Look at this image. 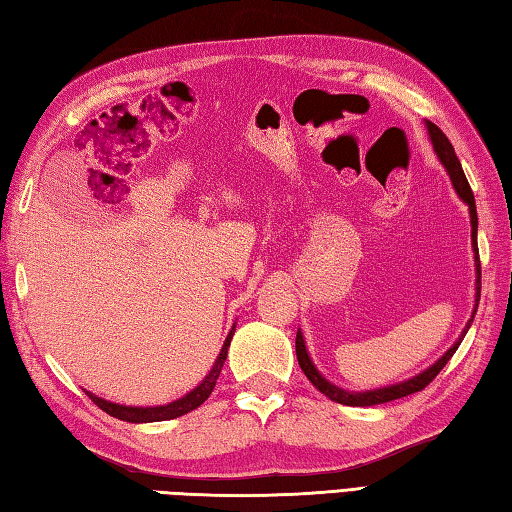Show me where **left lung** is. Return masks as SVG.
Listing matches in <instances>:
<instances>
[{
  "instance_id": "1",
  "label": "left lung",
  "mask_w": 512,
  "mask_h": 512,
  "mask_svg": "<svg viewBox=\"0 0 512 512\" xmlns=\"http://www.w3.org/2000/svg\"><path fill=\"white\" fill-rule=\"evenodd\" d=\"M425 124H427V131H429V140H431V144H434V151L438 155V160L442 162V166L447 168L453 188H456L458 197L469 206V214H471V241H473V254H475V274H478V280H475V309H473V315H471L467 328H464L462 335L458 337V342L453 344L445 352V355H442L434 363V366H429L427 370H423L420 374H416V377L407 379V381H401V383H396V385H388V388H379V390H366V392H348L344 388H337L335 383L326 381L322 374L317 372V368L313 366L309 352H306V346H304V337L298 331V335H295V355H298V363H300L302 372L306 374V379H309L317 390H320L324 396H328V399L335 401V403L352 405V407H370V405H379V403H390V401H396V399H403V396H407V394H414V392L425 390L427 385L438 377V372L447 366V361L453 357V352L458 350V346L462 344V339H464V335H467L469 326L473 322L475 311H478L480 289H482V282H480L482 267H480V252H478V210H475V199H473L471 186H469L467 177H464V170L460 166V160H458L456 151H453L449 138L436 127L434 122L427 120Z\"/></svg>"
}]
</instances>
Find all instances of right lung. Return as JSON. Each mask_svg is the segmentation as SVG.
<instances>
[{
  "mask_svg": "<svg viewBox=\"0 0 512 512\" xmlns=\"http://www.w3.org/2000/svg\"><path fill=\"white\" fill-rule=\"evenodd\" d=\"M232 337H234V326H232L230 335L225 337V344H223V348L219 352L217 361H214L212 370L206 374V379H203L195 390L188 392L186 396H181V399H177L173 403L155 405V407H131V405H118V403L105 401V399H100V396H96L92 392H87V396L100 407L102 412H107L113 418L127 420V423H157V420H170V418L184 416V414H188L192 410H197V407L212 394L214 385H217V379H219V374H221L223 363L227 359V348H230Z\"/></svg>",
  "mask_w": 512,
  "mask_h": 512,
  "instance_id": "1",
  "label": "right lung"
}]
</instances>
